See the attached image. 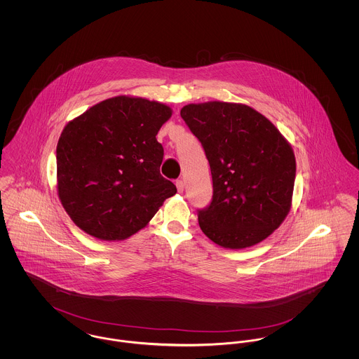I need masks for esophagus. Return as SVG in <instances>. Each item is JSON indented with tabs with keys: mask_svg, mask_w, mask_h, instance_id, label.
<instances>
[{
	"mask_svg": "<svg viewBox=\"0 0 359 359\" xmlns=\"http://www.w3.org/2000/svg\"><path fill=\"white\" fill-rule=\"evenodd\" d=\"M176 187H177L179 192H183V191H184V182H183L182 179L176 180Z\"/></svg>",
	"mask_w": 359,
	"mask_h": 359,
	"instance_id": "obj_1",
	"label": "esophagus"
}]
</instances>
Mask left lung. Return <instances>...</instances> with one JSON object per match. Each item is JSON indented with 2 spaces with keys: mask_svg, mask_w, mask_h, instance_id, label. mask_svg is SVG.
<instances>
[{
  "mask_svg": "<svg viewBox=\"0 0 359 359\" xmlns=\"http://www.w3.org/2000/svg\"><path fill=\"white\" fill-rule=\"evenodd\" d=\"M180 116L201 141L212 176V199L198 210L202 231L229 249L269 237L292 202L296 160L288 141L241 103H191Z\"/></svg>",
  "mask_w": 359,
  "mask_h": 359,
  "instance_id": "8db88e82",
  "label": "left lung"
}]
</instances>
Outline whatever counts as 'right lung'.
<instances>
[{"instance_id": "obj_1", "label": "right lung", "mask_w": 359, "mask_h": 359, "mask_svg": "<svg viewBox=\"0 0 359 359\" xmlns=\"http://www.w3.org/2000/svg\"><path fill=\"white\" fill-rule=\"evenodd\" d=\"M171 116L167 104L121 95L66 125L56 147L57 194L79 229L102 241L129 238L176 194L160 173L164 149L156 140Z\"/></svg>"}]
</instances>
